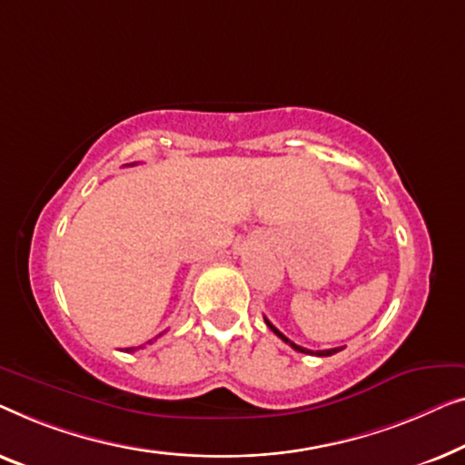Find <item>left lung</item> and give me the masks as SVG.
<instances>
[{"mask_svg":"<svg viewBox=\"0 0 465 465\" xmlns=\"http://www.w3.org/2000/svg\"><path fill=\"white\" fill-rule=\"evenodd\" d=\"M265 324H267V326H270V329H272L273 332H276V335H278L280 339H282V341H284V343H289L292 350H297V351H301V354H316V356H332V354H337V351H341V348H331V350H316V351H313V350H305V348H301V345H297V343H292L289 337H284V335H282V332H280V331L276 329V326H273V324H272V322H270V320H267V318H265Z\"/></svg>","mask_w":465,"mask_h":465,"instance_id":"obj_1","label":"left lung"}]
</instances>
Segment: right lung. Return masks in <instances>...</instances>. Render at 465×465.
<instances>
[{
  "label": "right lung",
  "instance_id": "right-lung-1",
  "mask_svg": "<svg viewBox=\"0 0 465 465\" xmlns=\"http://www.w3.org/2000/svg\"><path fill=\"white\" fill-rule=\"evenodd\" d=\"M149 343H152V341H149ZM126 351H134V348H126Z\"/></svg>",
  "mask_w": 465,
  "mask_h": 465
}]
</instances>
